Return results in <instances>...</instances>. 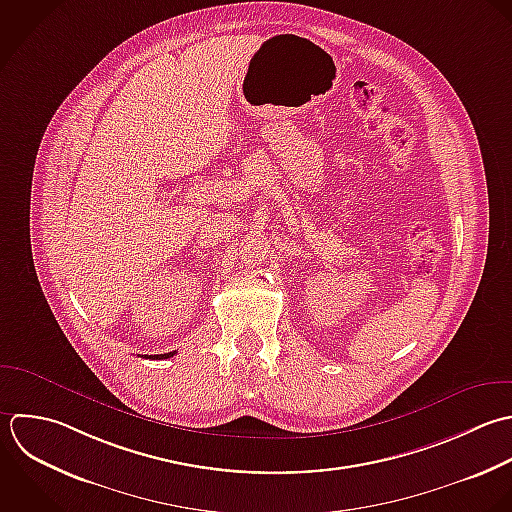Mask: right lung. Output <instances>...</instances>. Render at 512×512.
I'll use <instances>...</instances> for the list:
<instances>
[{"label": "right lung", "mask_w": 512, "mask_h": 512, "mask_svg": "<svg viewBox=\"0 0 512 512\" xmlns=\"http://www.w3.org/2000/svg\"><path fill=\"white\" fill-rule=\"evenodd\" d=\"M173 355H175V351H173V353H165V355H153V357L149 355V359H169V357H173Z\"/></svg>", "instance_id": "1"}]
</instances>
